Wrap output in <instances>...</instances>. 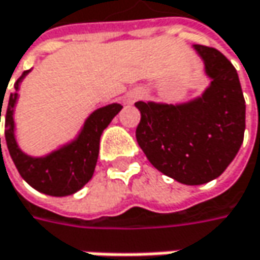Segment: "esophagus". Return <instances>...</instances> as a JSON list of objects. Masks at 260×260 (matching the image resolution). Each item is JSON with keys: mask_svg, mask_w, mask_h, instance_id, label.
Here are the masks:
<instances>
[{"mask_svg": "<svg viewBox=\"0 0 260 260\" xmlns=\"http://www.w3.org/2000/svg\"><path fill=\"white\" fill-rule=\"evenodd\" d=\"M140 98H143V92H141V90H138V89L131 90L129 93L126 95V100H128L129 103H135V101H137V100H140Z\"/></svg>", "mask_w": 260, "mask_h": 260, "instance_id": "1", "label": "esophagus"}]
</instances>
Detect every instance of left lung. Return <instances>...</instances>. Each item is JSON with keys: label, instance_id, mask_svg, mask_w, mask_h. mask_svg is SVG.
<instances>
[{"label": "left lung", "instance_id": "obj_1", "mask_svg": "<svg viewBox=\"0 0 260 260\" xmlns=\"http://www.w3.org/2000/svg\"><path fill=\"white\" fill-rule=\"evenodd\" d=\"M211 80L200 96L177 104L135 103L137 141L157 171L198 186L217 178L237 156L246 129V101L237 70L223 55L193 46Z\"/></svg>", "mask_w": 260, "mask_h": 260}]
</instances>
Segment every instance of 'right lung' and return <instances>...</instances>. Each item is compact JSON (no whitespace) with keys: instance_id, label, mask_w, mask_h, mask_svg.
Returning a JSON list of instances; mask_svg holds the SVG:
<instances>
[{"instance_id":"obj_1","label":"right lung","mask_w":260,"mask_h":260,"mask_svg":"<svg viewBox=\"0 0 260 260\" xmlns=\"http://www.w3.org/2000/svg\"><path fill=\"white\" fill-rule=\"evenodd\" d=\"M29 73L31 70L25 71L19 77V80L14 83L16 90L10 93L6 113L7 149L19 174L31 187L50 197H68L79 192L93 176L100 153L101 134L114 119V116L122 110V106L113 103L92 111L84 120L77 135L68 143L60 144L58 149L52 150L50 153L44 156L25 153L19 147V143L16 140L14 110L19 100L20 83Z\"/></svg>"}]
</instances>
